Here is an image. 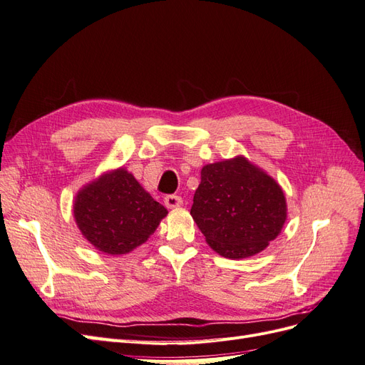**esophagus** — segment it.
Listing matches in <instances>:
<instances>
[{"mask_svg": "<svg viewBox=\"0 0 365 365\" xmlns=\"http://www.w3.org/2000/svg\"><path fill=\"white\" fill-rule=\"evenodd\" d=\"M164 204L168 208H176L182 204V197L178 195H168L164 197Z\"/></svg>", "mask_w": 365, "mask_h": 365, "instance_id": "34e87169", "label": "esophagus"}]
</instances>
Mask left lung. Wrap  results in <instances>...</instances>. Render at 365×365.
<instances>
[{
  "label": "left lung",
  "mask_w": 365,
  "mask_h": 365,
  "mask_svg": "<svg viewBox=\"0 0 365 365\" xmlns=\"http://www.w3.org/2000/svg\"><path fill=\"white\" fill-rule=\"evenodd\" d=\"M190 215L220 256L244 259L279 236L286 201L271 176L237 157L204 165Z\"/></svg>",
  "instance_id": "1"
}]
</instances>
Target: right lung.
Instances as JSON below:
<instances>
[{"mask_svg": "<svg viewBox=\"0 0 365 365\" xmlns=\"http://www.w3.org/2000/svg\"><path fill=\"white\" fill-rule=\"evenodd\" d=\"M168 215L125 169L86 185L76 196L74 217L98 251L126 254L146 242Z\"/></svg>", "mask_w": 365, "mask_h": 365, "instance_id": "right-lung-1", "label": "right lung"}]
</instances>
